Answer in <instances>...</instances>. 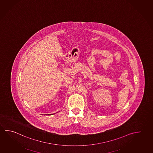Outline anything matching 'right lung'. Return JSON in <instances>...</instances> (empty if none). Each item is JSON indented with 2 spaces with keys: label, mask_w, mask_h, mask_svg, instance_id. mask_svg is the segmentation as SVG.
Returning a JSON list of instances; mask_svg holds the SVG:
<instances>
[{
  "label": "right lung",
  "mask_w": 153,
  "mask_h": 153,
  "mask_svg": "<svg viewBox=\"0 0 153 153\" xmlns=\"http://www.w3.org/2000/svg\"><path fill=\"white\" fill-rule=\"evenodd\" d=\"M46 115H47V114H46ZM48 115H51V114H48Z\"/></svg>",
  "instance_id": "add662e5"
}]
</instances>
